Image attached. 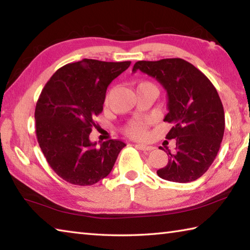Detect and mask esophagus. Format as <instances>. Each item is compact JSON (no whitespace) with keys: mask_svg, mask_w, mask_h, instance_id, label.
<instances>
[{"mask_svg":"<svg viewBox=\"0 0 250 250\" xmlns=\"http://www.w3.org/2000/svg\"><path fill=\"white\" fill-rule=\"evenodd\" d=\"M135 146L138 147L139 150H142V151H152L154 149L153 146H146V145H135Z\"/></svg>","mask_w":250,"mask_h":250,"instance_id":"34e87169","label":"esophagus"}]
</instances>
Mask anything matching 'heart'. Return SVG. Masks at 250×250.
<instances>
[{"mask_svg":"<svg viewBox=\"0 0 250 250\" xmlns=\"http://www.w3.org/2000/svg\"><path fill=\"white\" fill-rule=\"evenodd\" d=\"M139 83V84H141ZM149 120H133L125 126V133L132 139H142L146 137Z\"/></svg>","mask_w":250,"mask_h":250,"instance_id":"1","label":"heart"}]
</instances>
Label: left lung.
Instances as JSON below:
<instances>
[{"mask_svg":"<svg viewBox=\"0 0 250 250\" xmlns=\"http://www.w3.org/2000/svg\"><path fill=\"white\" fill-rule=\"evenodd\" d=\"M155 78L167 94V115L172 125L167 140L175 139L174 152L167 149L168 162L156 171L161 179L188 183L208 170L218 153L225 130L223 104L214 84L191 62L182 58L140 61L132 71Z\"/></svg>","mask_w":250,"mask_h":250,"instance_id":"1","label":"left lung"}]
</instances>
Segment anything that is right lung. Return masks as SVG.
I'll use <instances>...</instances> for the list:
<instances>
[{"mask_svg":"<svg viewBox=\"0 0 250 250\" xmlns=\"http://www.w3.org/2000/svg\"><path fill=\"white\" fill-rule=\"evenodd\" d=\"M130 64L84 58L59 68L42 90L35 108L37 141L50 167L68 183L87 186L104 179L125 146L120 140L97 146L89 134L110 83Z\"/></svg>","mask_w":250,"mask_h":250,"instance_id":"add662e5","label":"right lung"}]
</instances>
